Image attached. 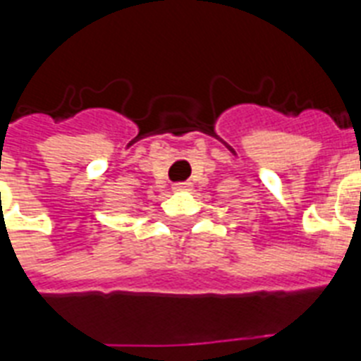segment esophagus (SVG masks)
Listing matches in <instances>:
<instances>
[{
	"instance_id": "obj_1",
	"label": "esophagus",
	"mask_w": 361,
	"mask_h": 361,
	"mask_svg": "<svg viewBox=\"0 0 361 361\" xmlns=\"http://www.w3.org/2000/svg\"><path fill=\"white\" fill-rule=\"evenodd\" d=\"M189 183H174V185H172V189H174V191H187V189H189Z\"/></svg>"
}]
</instances>
